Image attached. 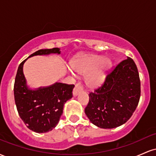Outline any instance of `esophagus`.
<instances>
[{"label": "esophagus", "instance_id": "1", "mask_svg": "<svg viewBox=\"0 0 156 156\" xmlns=\"http://www.w3.org/2000/svg\"><path fill=\"white\" fill-rule=\"evenodd\" d=\"M83 90V87H81V85H80V83H77L76 85V87H75L74 89H73V96H77L78 94V93L81 92V91Z\"/></svg>", "mask_w": 156, "mask_h": 156}]
</instances>
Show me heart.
<instances>
[{"mask_svg": "<svg viewBox=\"0 0 156 156\" xmlns=\"http://www.w3.org/2000/svg\"><path fill=\"white\" fill-rule=\"evenodd\" d=\"M111 67L110 58L99 55L83 54L72 62L73 71L78 75H87V83L92 88H98L102 85Z\"/></svg>", "mask_w": 156, "mask_h": 156, "instance_id": "heart-1", "label": "heart"}]
</instances>
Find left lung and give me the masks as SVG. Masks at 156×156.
<instances>
[{"label": "left lung", "instance_id": "left-lung-1", "mask_svg": "<svg viewBox=\"0 0 156 156\" xmlns=\"http://www.w3.org/2000/svg\"><path fill=\"white\" fill-rule=\"evenodd\" d=\"M140 85L136 65L128 57L106 76L102 87L89 94L86 115L101 128L111 129L125 124L139 103Z\"/></svg>", "mask_w": 156, "mask_h": 156}]
</instances>
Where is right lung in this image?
I'll return each instance as SVG.
<instances>
[{
	"label": "right lung",
	"instance_id": "right-lung-1",
	"mask_svg": "<svg viewBox=\"0 0 156 156\" xmlns=\"http://www.w3.org/2000/svg\"><path fill=\"white\" fill-rule=\"evenodd\" d=\"M52 53L60 54V48L39 50L28 58ZM28 58L20 64L16 75L14 86L15 104L27 128L36 133H46L58 124L64 104L73 98L75 86L55 82L49 87L29 88L23 73V64Z\"/></svg>",
	"mask_w": 156,
	"mask_h": 156
}]
</instances>
